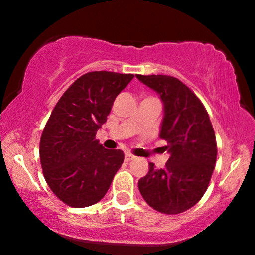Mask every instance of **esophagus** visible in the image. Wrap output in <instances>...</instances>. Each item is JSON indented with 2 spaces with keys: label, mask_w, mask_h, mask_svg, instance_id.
<instances>
[{
  "label": "esophagus",
  "mask_w": 255,
  "mask_h": 255,
  "mask_svg": "<svg viewBox=\"0 0 255 255\" xmlns=\"http://www.w3.org/2000/svg\"><path fill=\"white\" fill-rule=\"evenodd\" d=\"M133 159H135V157H134L133 154H130V153H126L125 154V160H126V162H130V160H133Z\"/></svg>",
  "instance_id": "34e87169"
}]
</instances>
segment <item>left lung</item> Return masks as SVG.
<instances>
[{
    "mask_svg": "<svg viewBox=\"0 0 255 255\" xmlns=\"http://www.w3.org/2000/svg\"><path fill=\"white\" fill-rule=\"evenodd\" d=\"M136 78L159 95L164 111L159 137L170 153L164 168L150 163L137 186L152 209L177 215L194 206L209 187L217 159L215 130L200 99L182 81L170 75Z\"/></svg>",
    "mask_w": 255,
    "mask_h": 255,
    "instance_id": "obj_1",
    "label": "left lung"
}]
</instances>
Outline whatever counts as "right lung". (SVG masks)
Masks as SVG:
<instances>
[{
  "label": "right lung",
  "instance_id": "add662e5",
  "mask_svg": "<svg viewBox=\"0 0 255 255\" xmlns=\"http://www.w3.org/2000/svg\"><path fill=\"white\" fill-rule=\"evenodd\" d=\"M133 78L115 72L86 73L55 105L40 137V164L48 186L68 206L98 203L121 168L124 152L104 148L96 134Z\"/></svg>",
  "mask_w": 255,
  "mask_h": 255
}]
</instances>
